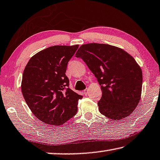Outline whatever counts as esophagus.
I'll use <instances>...</instances> for the list:
<instances>
[{"mask_svg": "<svg viewBox=\"0 0 160 160\" xmlns=\"http://www.w3.org/2000/svg\"><path fill=\"white\" fill-rule=\"evenodd\" d=\"M83 93H84L85 95H87L88 94V88H86V89L83 91Z\"/></svg>", "mask_w": 160, "mask_h": 160, "instance_id": "34e87169", "label": "esophagus"}]
</instances>
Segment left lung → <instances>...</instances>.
Listing matches in <instances>:
<instances>
[{"instance_id": "left-lung-1", "label": "left lung", "mask_w": 160, "mask_h": 160, "mask_svg": "<svg viewBox=\"0 0 160 160\" xmlns=\"http://www.w3.org/2000/svg\"><path fill=\"white\" fill-rule=\"evenodd\" d=\"M76 57L84 61L101 85V114L114 121L129 116L142 88V72L134 58L122 48L96 43L82 45Z\"/></svg>"}]
</instances>
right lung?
I'll use <instances>...</instances> for the list:
<instances>
[{
	"label": "right lung",
	"mask_w": 160,
	"mask_h": 160,
	"mask_svg": "<svg viewBox=\"0 0 160 160\" xmlns=\"http://www.w3.org/2000/svg\"><path fill=\"white\" fill-rule=\"evenodd\" d=\"M78 48L53 46L30 58L23 71L21 92L34 116L45 124L60 126L74 117L82 96L68 88L66 71Z\"/></svg>",
	"instance_id": "add662e5"
}]
</instances>
